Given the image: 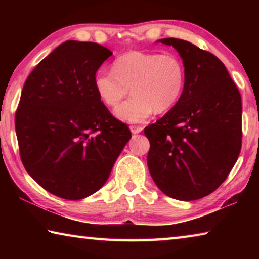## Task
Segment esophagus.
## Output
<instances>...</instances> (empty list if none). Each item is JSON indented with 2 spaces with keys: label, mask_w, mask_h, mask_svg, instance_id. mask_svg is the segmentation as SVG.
Here are the masks:
<instances>
[{
  "label": "esophagus",
  "mask_w": 259,
  "mask_h": 259,
  "mask_svg": "<svg viewBox=\"0 0 259 259\" xmlns=\"http://www.w3.org/2000/svg\"><path fill=\"white\" fill-rule=\"evenodd\" d=\"M143 130V126H139V125H130V131L133 134H139L142 133Z\"/></svg>",
  "instance_id": "34e87169"
}]
</instances>
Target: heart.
I'll list each match as a JSON object with an SVG mask.
<instances>
[{"mask_svg": "<svg viewBox=\"0 0 259 259\" xmlns=\"http://www.w3.org/2000/svg\"><path fill=\"white\" fill-rule=\"evenodd\" d=\"M185 85V67L174 54L129 51L113 63V71L98 69L94 87L99 99L114 107L128 95H134L115 109L126 122H143L153 112L169 111L178 102Z\"/></svg>", "mask_w": 259, "mask_h": 259, "instance_id": "heart-1", "label": "heart"}]
</instances>
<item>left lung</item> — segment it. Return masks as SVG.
Returning <instances> with one entry per match:
<instances>
[{
	"label": "left lung",
	"mask_w": 259,
	"mask_h": 259,
	"mask_svg": "<svg viewBox=\"0 0 259 259\" xmlns=\"http://www.w3.org/2000/svg\"><path fill=\"white\" fill-rule=\"evenodd\" d=\"M172 46L185 67V85L170 111L146 126L147 165L156 186L170 198L193 201L221 186L242 144L241 96L216 56L179 38Z\"/></svg>",
	"instance_id": "left-lung-1"
}]
</instances>
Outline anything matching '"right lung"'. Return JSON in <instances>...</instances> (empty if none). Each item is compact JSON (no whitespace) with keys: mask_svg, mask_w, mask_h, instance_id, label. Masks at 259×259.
Here are the masks:
<instances>
[{"mask_svg":"<svg viewBox=\"0 0 259 259\" xmlns=\"http://www.w3.org/2000/svg\"><path fill=\"white\" fill-rule=\"evenodd\" d=\"M113 54L66 41L33 69L16 112L26 171L51 194L81 200L106 183L131 133L99 99L94 76Z\"/></svg>","mask_w":259,"mask_h":259,"instance_id":"right-lung-1","label":"right lung"}]
</instances>
